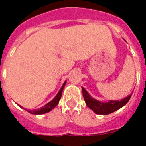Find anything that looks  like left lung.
Listing matches in <instances>:
<instances>
[{
    "mask_svg": "<svg viewBox=\"0 0 146 146\" xmlns=\"http://www.w3.org/2000/svg\"><path fill=\"white\" fill-rule=\"evenodd\" d=\"M82 89L86 105L93 110L96 114L98 115H108L115 112L116 110L124 106L129 101L131 97V94L121 100H110L107 103H102L92 98L83 87H82Z\"/></svg>",
    "mask_w": 146,
    "mask_h": 146,
    "instance_id": "8db88e82",
    "label": "left lung"
}]
</instances>
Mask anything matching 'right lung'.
Masks as SVG:
<instances>
[{
    "label": "right lung",
    "instance_id": "right-lung-1",
    "mask_svg": "<svg viewBox=\"0 0 146 146\" xmlns=\"http://www.w3.org/2000/svg\"><path fill=\"white\" fill-rule=\"evenodd\" d=\"M65 83H66V82H65L64 85H63L62 88H61V90L59 91V92L58 93V94L56 95V97L53 99L52 101H50L49 103H48L47 104H46L44 106H42V107L40 108V109H36V110H26L25 108H23L22 106H19L21 108H23L25 110L27 111V112H30L31 114H34V115H41V114H44V113H46V112H50L51 110H52L53 108H54L55 106L58 105V104L59 100L61 99V95H62V92H63V89H64V88L65 86Z\"/></svg>",
    "mask_w": 146,
    "mask_h": 146
}]
</instances>
